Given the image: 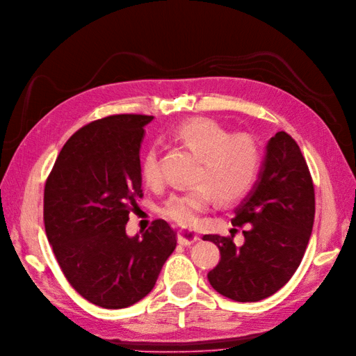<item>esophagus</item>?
<instances>
[{
	"instance_id": "1",
	"label": "esophagus",
	"mask_w": 356,
	"mask_h": 356,
	"mask_svg": "<svg viewBox=\"0 0 356 356\" xmlns=\"http://www.w3.org/2000/svg\"><path fill=\"white\" fill-rule=\"evenodd\" d=\"M198 234H196L192 229H179L177 230V242L181 245H191L198 241Z\"/></svg>"
}]
</instances>
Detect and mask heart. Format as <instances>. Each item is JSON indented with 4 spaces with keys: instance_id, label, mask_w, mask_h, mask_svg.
I'll return each mask as SVG.
<instances>
[{
    "instance_id": "obj_1",
    "label": "heart",
    "mask_w": 356,
    "mask_h": 356,
    "mask_svg": "<svg viewBox=\"0 0 356 356\" xmlns=\"http://www.w3.org/2000/svg\"><path fill=\"white\" fill-rule=\"evenodd\" d=\"M173 138L200 156L192 181L196 186L170 195L160 213L177 225L193 226L216 198L229 204L245 196L257 180L261 167L258 142L246 134H234L211 118H192L173 130ZM140 175L147 185L161 180L158 151L143 154Z\"/></svg>"
}]
</instances>
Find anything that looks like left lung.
Returning <instances> with one entry per match:
<instances>
[{"label": "left lung", "mask_w": 356, "mask_h": 356, "mask_svg": "<svg viewBox=\"0 0 356 356\" xmlns=\"http://www.w3.org/2000/svg\"><path fill=\"white\" fill-rule=\"evenodd\" d=\"M315 193L304 155L295 139L277 131L267 143L254 188L234 208L232 225L243 227V243L230 236L205 234L220 249L208 273L216 291L236 302H257L291 280L304 258L314 226Z\"/></svg>", "instance_id": "obj_1"}]
</instances>
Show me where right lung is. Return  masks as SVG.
<instances>
[{
  "mask_svg": "<svg viewBox=\"0 0 356 356\" xmlns=\"http://www.w3.org/2000/svg\"><path fill=\"white\" fill-rule=\"evenodd\" d=\"M152 115L95 120L65 142L45 183V232L58 266L90 304L120 309L155 286L176 248L164 220L130 238L129 213L142 198L140 145Z\"/></svg>",
  "mask_w": 356,
  "mask_h": 356,
  "instance_id": "add662e5",
  "label": "right lung"
}]
</instances>
